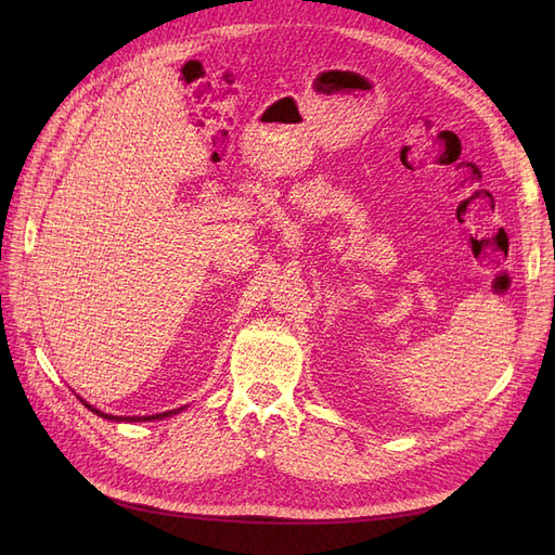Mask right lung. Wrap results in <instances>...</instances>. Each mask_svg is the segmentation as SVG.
<instances>
[{
	"label": "right lung",
	"mask_w": 555,
	"mask_h": 555,
	"mask_svg": "<svg viewBox=\"0 0 555 555\" xmlns=\"http://www.w3.org/2000/svg\"><path fill=\"white\" fill-rule=\"evenodd\" d=\"M82 405H86L90 412H94L96 416H104V418H108V422H155V418H166V416H171V414H178L180 410H169V412H159V414H153V416H113V414H104L102 410H94L92 405H88L86 400H80Z\"/></svg>",
	"instance_id": "add662e5"
}]
</instances>
